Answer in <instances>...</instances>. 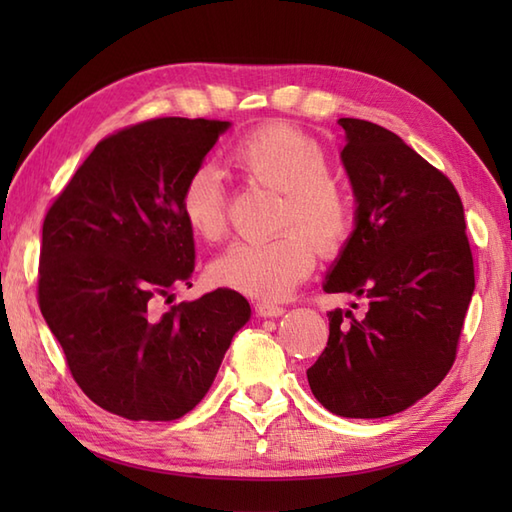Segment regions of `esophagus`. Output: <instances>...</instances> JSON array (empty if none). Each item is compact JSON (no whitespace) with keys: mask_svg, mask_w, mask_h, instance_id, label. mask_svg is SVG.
Masks as SVG:
<instances>
[{"mask_svg":"<svg viewBox=\"0 0 512 512\" xmlns=\"http://www.w3.org/2000/svg\"><path fill=\"white\" fill-rule=\"evenodd\" d=\"M255 312L259 314V317H281V314H284V308L277 306V303H270V301H257Z\"/></svg>","mask_w":512,"mask_h":512,"instance_id":"esophagus-1","label":"esophagus"}]
</instances>
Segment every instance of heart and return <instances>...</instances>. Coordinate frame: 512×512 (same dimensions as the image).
I'll use <instances>...</instances> for the list:
<instances>
[{"instance_id":"1","label":"heart","mask_w":512,"mask_h":512,"mask_svg":"<svg viewBox=\"0 0 512 512\" xmlns=\"http://www.w3.org/2000/svg\"><path fill=\"white\" fill-rule=\"evenodd\" d=\"M228 162L250 182L281 191L277 237L235 242L211 264L215 284L259 299H284L310 275L321 255H339L356 226L354 198L334 178L328 151L312 134L270 123L244 134ZM182 220L193 235L217 242L226 233V189L211 165L193 167L178 195Z\"/></svg>"}]
</instances>
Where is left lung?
<instances>
[{"instance_id": "1", "label": "left lung", "mask_w": 512, "mask_h": 512, "mask_svg": "<svg viewBox=\"0 0 512 512\" xmlns=\"http://www.w3.org/2000/svg\"><path fill=\"white\" fill-rule=\"evenodd\" d=\"M356 228L325 279L365 310L328 314V347L308 369L321 405L385 418L427 396L458 354L475 268L453 182L389 129L341 118Z\"/></svg>"}]
</instances>
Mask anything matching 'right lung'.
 Segmentation results:
<instances>
[{
	"label": "right lung",
	"mask_w": 512,
	"mask_h": 512,
	"mask_svg": "<svg viewBox=\"0 0 512 512\" xmlns=\"http://www.w3.org/2000/svg\"><path fill=\"white\" fill-rule=\"evenodd\" d=\"M228 125L167 116L118 129L43 220V319L83 394L127 420L189 413L250 319L248 301L231 288L171 306L195 266L180 187Z\"/></svg>",
	"instance_id": "add662e5"
}]
</instances>
